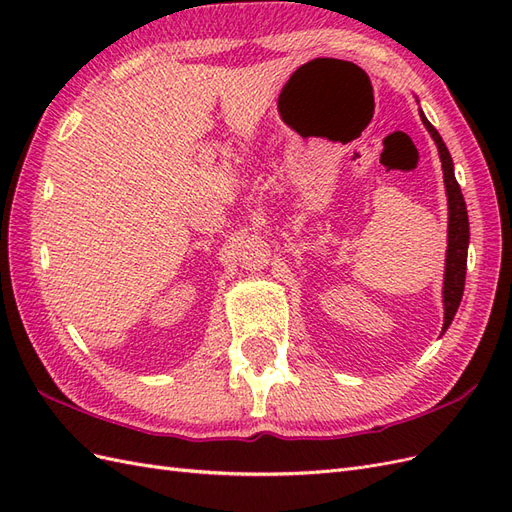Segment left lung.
<instances>
[{
	"label": "left lung",
	"mask_w": 512,
	"mask_h": 512,
	"mask_svg": "<svg viewBox=\"0 0 512 512\" xmlns=\"http://www.w3.org/2000/svg\"><path fill=\"white\" fill-rule=\"evenodd\" d=\"M421 121L425 123L427 132L431 134L433 143H436V147H438L442 173H444L446 200H448V245H446V267H444V288H442V303H444L442 333H444L448 327H451V322L457 314V307L463 297V284H466V267H468L470 222H468L466 200H463L461 188L455 179L451 153H448L442 136L427 121L423 111H421Z\"/></svg>",
	"instance_id": "1"
}]
</instances>
